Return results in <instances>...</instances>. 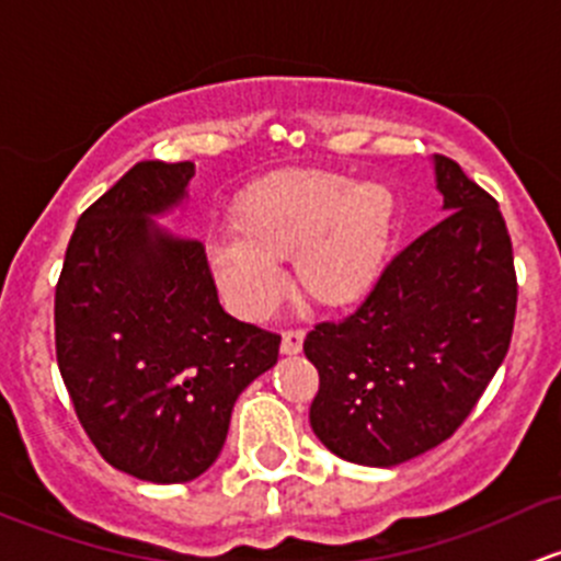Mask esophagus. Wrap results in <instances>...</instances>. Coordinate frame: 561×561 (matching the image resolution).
Returning a JSON list of instances; mask_svg holds the SVG:
<instances>
[{
    "label": "esophagus",
    "instance_id": "34e87169",
    "mask_svg": "<svg viewBox=\"0 0 561 561\" xmlns=\"http://www.w3.org/2000/svg\"><path fill=\"white\" fill-rule=\"evenodd\" d=\"M304 336H307V331H304V328H287V331L282 333V353L285 355L301 353Z\"/></svg>",
    "mask_w": 561,
    "mask_h": 561
}]
</instances>
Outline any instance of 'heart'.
Instances as JSON below:
<instances>
[{
	"mask_svg": "<svg viewBox=\"0 0 561 561\" xmlns=\"http://www.w3.org/2000/svg\"><path fill=\"white\" fill-rule=\"evenodd\" d=\"M228 241L208 260L225 296L247 314L279 301L276 265L322 307H353L375 287L393 230V197L380 184H353L320 171H279L252 181L228 214Z\"/></svg>",
	"mask_w": 561,
	"mask_h": 561,
	"instance_id": "b5f03b06",
	"label": "heart"
}]
</instances>
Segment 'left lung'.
I'll use <instances>...</instances> for the list:
<instances>
[{
  "mask_svg": "<svg viewBox=\"0 0 561 561\" xmlns=\"http://www.w3.org/2000/svg\"><path fill=\"white\" fill-rule=\"evenodd\" d=\"M434 168L445 219L393 254L353 314L304 339L320 375L309 423L364 467L454 437L511 347L518 282L500 203L450 157Z\"/></svg>",
  "mask_w": 561,
  "mask_h": 561,
  "instance_id": "left-lung-1",
  "label": "left lung"
}]
</instances>
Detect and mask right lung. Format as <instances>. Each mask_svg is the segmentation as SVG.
I'll return each mask as SVG.
<instances>
[{
	"instance_id": "right-lung-1",
	"label": "right lung",
	"mask_w": 561,
	"mask_h": 561,
	"mask_svg": "<svg viewBox=\"0 0 561 561\" xmlns=\"http://www.w3.org/2000/svg\"><path fill=\"white\" fill-rule=\"evenodd\" d=\"M192 175V162H135L78 219L54 298L56 364L83 432L151 483L217 461L236 399L282 342L225 312L201 241L151 222Z\"/></svg>"
}]
</instances>
